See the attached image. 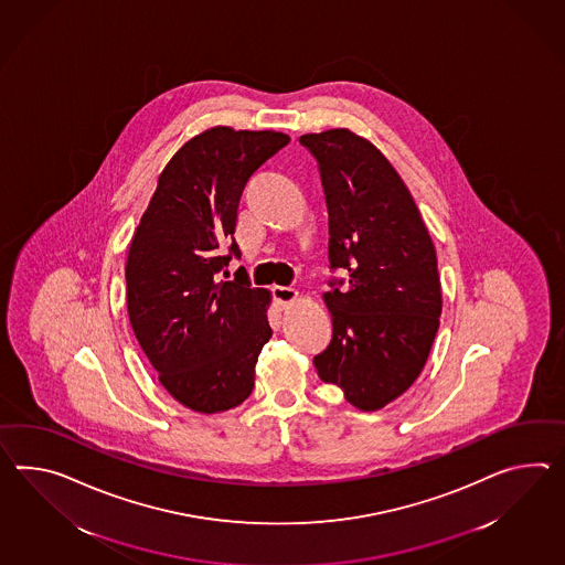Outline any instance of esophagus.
<instances>
[{
	"instance_id": "1",
	"label": "esophagus",
	"mask_w": 565,
	"mask_h": 565,
	"mask_svg": "<svg viewBox=\"0 0 565 565\" xmlns=\"http://www.w3.org/2000/svg\"><path fill=\"white\" fill-rule=\"evenodd\" d=\"M300 296V291L294 288H286V286H274V298H276L279 306H289V303L296 302Z\"/></svg>"
}]
</instances>
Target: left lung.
Wrapping results in <instances>:
<instances>
[{
  "instance_id": "obj_1",
  "label": "left lung",
  "mask_w": 565,
  "mask_h": 565,
  "mask_svg": "<svg viewBox=\"0 0 565 565\" xmlns=\"http://www.w3.org/2000/svg\"><path fill=\"white\" fill-rule=\"evenodd\" d=\"M300 142L320 166L331 267L349 271L347 288L322 294L332 341L315 365L324 384L372 413L402 396L427 363L443 310L437 250L413 193L367 138L331 128Z\"/></svg>"
}]
</instances>
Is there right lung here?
<instances>
[{
  "instance_id": "obj_1",
  "label": "right lung",
  "mask_w": 565,
  "mask_h": 565,
  "mask_svg": "<svg viewBox=\"0 0 565 565\" xmlns=\"http://www.w3.org/2000/svg\"><path fill=\"white\" fill-rule=\"evenodd\" d=\"M289 142L276 130L212 126L190 138L157 180L126 259V306L138 344L167 392L193 413L250 396L271 339V291L221 281L248 178ZM241 255L236 243L232 255Z\"/></svg>"
}]
</instances>
